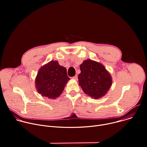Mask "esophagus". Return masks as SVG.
Listing matches in <instances>:
<instances>
[{
	"label": "esophagus",
	"mask_w": 147,
	"mask_h": 147,
	"mask_svg": "<svg viewBox=\"0 0 147 147\" xmlns=\"http://www.w3.org/2000/svg\"><path fill=\"white\" fill-rule=\"evenodd\" d=\"M72 78H73V79H74V80H78V76H77V75H76V76H74V77H73Z\"/></svg>",
	"instance_id": "obj_1"
}]
</instances>
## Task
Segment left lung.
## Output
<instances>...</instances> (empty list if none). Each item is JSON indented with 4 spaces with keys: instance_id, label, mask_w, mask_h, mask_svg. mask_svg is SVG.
<instances>
[{
    "instance_id": "8db88e82",
    "label": "left lung",
    "mask_w": 147,
    "mask_h": 147,
    "mask_svg": "<svg viewBox=\"0 0 147 147\" xmlns=\"http://www.w3.org/2000/svg\"><path fill=\"white\" fill-rule=\"evenodd\" d=\"M79 85L85 94L98 99L106 94L112 86V77L104 66L98 62L88 59L80 66Z\"/></svg>"
}]
</instances>
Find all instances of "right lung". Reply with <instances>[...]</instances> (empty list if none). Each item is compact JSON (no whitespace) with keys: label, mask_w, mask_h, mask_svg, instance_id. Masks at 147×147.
I'll use <instances>...</instances> for the list:
<instances>
[{"label":"right lung","mask_w":147,"mask_h":147,"mask_svg":"<svg viewBox=\"0 0 147 147\" xmlns=\"http://www.w3.org/2000/svg\"><path fill=\"white\" fill-rule=\"evenodd\" d=\"M70 78L65 67L52 60L38 71L35 84L38 92L44 96L55 99L63 91Z\"/></svg>","instance_id":"obj_1"}]
</instances>
